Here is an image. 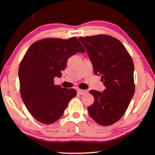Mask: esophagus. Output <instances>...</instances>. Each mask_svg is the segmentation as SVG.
I'll use <instances>...</instances> for the list:
<instances>
[{
  "instance_id": "esophagus-1",
  "label": "esophagus",
  "mask_w": 155,
  "mask_h": 155,
  "mask_svg": "<svg viewBox=\"0 0 155 155\" xmlns=\"http://www.w3.org/2000/svg\"><path fill=\"white\" fill-rule=\"evenodd\" d=\"M87 91L86 90H81V89H78L77 90V93L78 94H81V95H83V94H85L87 93Z\"/></svg>"
}]
</instances>
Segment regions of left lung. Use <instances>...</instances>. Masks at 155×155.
<instances>
[{
    "label": "left lung",
    "instance_id": "8db88e82",
    "mask_svg": "<svg viewBox=\"0 0 155 155\" xmlns=\"http://www.w3.org/2000/svg\"><path fill=\"white\" fill-rule=\"evenodd\" d=\"M92 63L94 74L101 76L103 92L90 90L94 102L87 108L94 121L110 126L121 118L135 93L134 64L121 41L108 35L80 37Z\"/></svg>",
    "mask_w": 155,
    "mask_h": 155
}]
</instances>
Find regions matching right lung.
I'll list each match as a JSON object with an SVG mask.
<instances>
[{"instance_id":"1","label":"right lung","mask_w":155,"mask_h":155,"mask_svg":"<svg viewBox=\"0 0 155 155\" xmlns=\"http://www.w3.org/2000/svg\"><path fill=\"white\" fill-rule=\"evenodd\" d=\"M85 52L78 39L45 38L34 42L21 61L18 69L20 91L26 107L38 122L51 124L62 116L74 89L54 84L61 77L68 59L77 52Z\"/></svg>"}]
</instances>
